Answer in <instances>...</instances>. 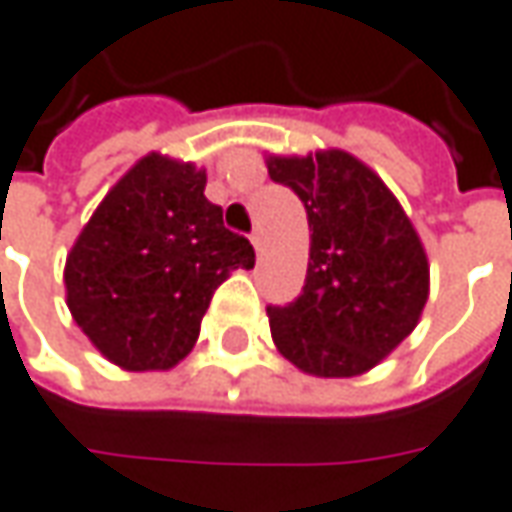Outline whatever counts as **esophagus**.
Here are the masks:
<instances>
[{
	"label": "esophagus",
	"instance_id": "esophagus-1",
	"mask_svg": "<svg viewBox=\"0 0 512 512\" xmlns=\"http://www.w3.org/2000/svg\"><path fill=\"white\" fill-rule=\"evenodd\" d=\"M252 246H255L257 255L263 252V229L260 226H255V232H252Z\"/></svg>",
	"mask_w": 512,
	"mask_h": 512
}]
</instances>
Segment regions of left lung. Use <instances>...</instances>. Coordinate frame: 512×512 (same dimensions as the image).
I'll use <instances>...</instances> for the list:
<instances>
[{
    "mask_svg": "<svg viewBox=\"0 0 512 512\" xmlns=\"http://www.w3.org/2000/svg\"><path fill=\"white\" fill-rule=\"evenodd\" d=\"M269 177L298 194L312 232L300 295L266 306L272 338L309 375H361L421 318L424 246L384 180L346 151L269 157Z\"/></svg>",
    "mask_w": 512,
    "mask_h": 512,
    "instance_id": "8db88e82",
    "label": "left lung"
}]
</instances>
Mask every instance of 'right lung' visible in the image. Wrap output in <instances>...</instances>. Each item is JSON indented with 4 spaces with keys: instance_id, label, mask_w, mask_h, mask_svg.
Here are the masks:
<instances>
[{
    "instance_id": "add662e5",
    "label": "right lung",
    "mask_w": 512,
    "mask_h": 512,
    "mask_svg": "<svg viewBox=\"0 0 512 512\" xmlns=\"http://www.w3.org/2000/svg\"><path fill=\"white\" fill-rule=\"evenodd\" d=\"M206 171L148 154L105 194L65 263L68 309L117 367L168 369L189 355L214 289L255 249L206 200Z\"/></svg>"
}]
</instances>
